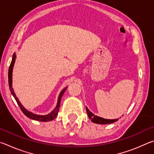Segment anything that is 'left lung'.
Wrapping results in <instances>:
<instances>
[{"instance_id":"1","label":"left lung","mask_w":154,"mask_h":154,"mask_svg":"<svg viewBox=\"0 0 154 154\" xmlns=\"http://www.w3.org/2000/svg\"><path fill=\"white\" fill-rule=\"evenodd\" d=\"M86 111L88 113V116L89 117V118L92 120V122L96 124H111L113 123V122H116L118 120V119H104L100 118V117H98L96 116H94L92 112H90L89 109H88L86 107Z\"/></svg>"}]
</instances>
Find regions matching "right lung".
Masks as SVG:
<instances>
[{
	"instance_id": "right-lung-1",
	"label": "right lung",
	"mask_w": 154,
	"mask_h": 154,
	"mask_svg": "<svg viewBox=\"0 0 154 154\" xmlns=\"http://www.w3.org/2000/svg\"><path fill=\"white\" fill-rule=\"evenodd\" d=\"M15 58H16V56H15V54H14V55H13L12 61H11V64H10L9 68L8 80H9V86L10 91H11V94L14 96V97L15 98V100H16L17 105H19L20 108L21 109V110H22L23 113H24V114L26 116H27L28 118H30L32 119H34V120L39 121V122H49V121L53 120L54 119L56 118V117L57 116V115H58V113L60 105V100H61L62 96V95L64 94L65 91H66L67 87L65 88L64 89L62 90V91L60 92V94L59 97H58V103H57V105H56V107L55 108V109H54L53 111L51 112V113L49 114L46 115V116H39V115L34 114L32 113H31V112L27 111L26 109L24 107V106L22 105V104L20 103L19 100H18L17 98L16 97V95L15 94V93H14V90H13V88H12V71H13V68H14V65L15 61Z\"/></svg>"
}]
</instances>
